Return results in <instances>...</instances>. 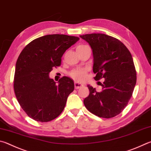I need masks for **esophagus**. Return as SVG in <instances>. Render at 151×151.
<instances>
[{
  "label": "esophagus",
  "mask_w": 151,
  "mask_h": 151,
  "mask_svg": "<svg viewBox=\"0 0 151 151\" xmlns=\"http://www.w3.org/2000/svg\"><path fill=\"white\" fill-rule=\"evenodd\" d=\"M83 86H84V85L82 84L81 83H79L76 81L75 82V88L76 89H78V88H80L83 87Z\"/></svg>",
  "instance_id": "1"
}]
</instances>
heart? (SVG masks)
<instances>
[{"label":"heart","instance_id":"obj_1","mask_svg":"<svg viewBox=\"0 0 151 151\" xmlns=\"http://www.w3.org/2000/svg\"><path fill=\"white\" fill-rule=\"evenodd\" d=\"M84 46L86 45H82L78 46V47H84ZM69 75L76 81L83 82L86 78V69H85V68H76V69H74L71 71V72L69 73Z\"/></svg>","mask_w":151,"mask_h":151}]
</instances>
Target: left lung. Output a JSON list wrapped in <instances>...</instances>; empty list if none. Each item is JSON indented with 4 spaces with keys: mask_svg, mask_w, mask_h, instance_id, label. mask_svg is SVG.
<instances>
[{
    "mask_svg": "<svg viewBox=\"0 0 151 151\" xmlns=\"http://www.w3.org/2000/svg\"><path fill=\"white\" fill-rule=\"evenodd\" d=\"M92 49L93 72L96 81L104 78L102 91L88 85L90 94L84 100L86 109L104 118H111L123 110L132 96L137 74L130 51L116 38L104 34L80 35Z\"/></svg>",
    "mask_w": 151,
    "mask_h": 151,
    "instance_id": "left-lung-1",
    "label": "left lung"
}]
</instances>
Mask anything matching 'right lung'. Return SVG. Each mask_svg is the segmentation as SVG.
<instances>
[{
  "label": "right lung",
  "instance_id": "add662e5",
  "mask_svg": "<svg viewBox=\"0 0 151 151\" xmlns=\"http://www.w3.org/2000/svg\"><path fill=\"white\" fill-rule=\"evenodd\" d=\"M78 40L67 35H46L28 43L19 55L14 89L22 108L35 121H51L64 109L75 88L73 81L63 76L57 84L49 74L60 66L63 55Z\"/></svg>",
  "mask_w": 151,
  "mask_h": 151
}]
</instances>
